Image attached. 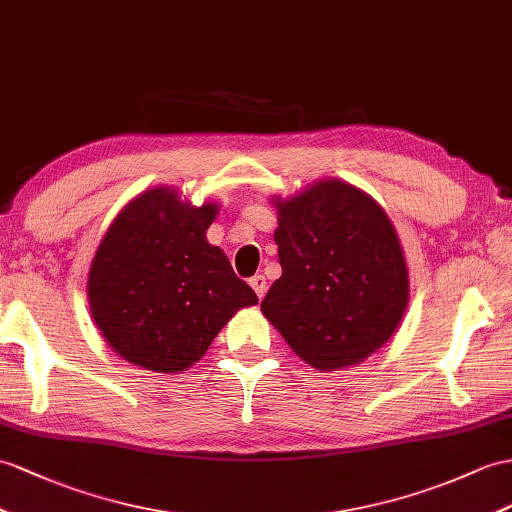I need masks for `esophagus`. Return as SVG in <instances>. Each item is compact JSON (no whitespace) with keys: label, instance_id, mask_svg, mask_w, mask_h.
<instances>
[{"label":"esophagus","instance_id":"esophagus-1","mask_svg":"<svg viewBox=\"0 0 512 512\" xmlns=\"http://www.w3.org/2000/svg\"><path fill=\"white\" fill-rule=\"evenodd\" d=\"M249 284H252V289L256 291V295H258L260 299L265 297V293H267V280H265L263 273H258V276H254L252 280H249Z\"/></svg>","mask_w":512,"mask_h":512}]
</instances>
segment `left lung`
Segmentation results:
<instances>
[{"mask_svg": "<svg viewBox=\"0 0 512 512\" xmlns=\"http://www.w3.org/2000/svg\"><path fill=\"white\" fill-rule=\"evenodd\" d=\"M278 206L282 276L265 317L310 367L363 363L391 339L408 304V271L393 223L369 195L323 180Z\"/></svg>", "mask_w": 512, "mask_h": 512, "instance_id": "obj_1", "label": "left lung"}]
</instances>
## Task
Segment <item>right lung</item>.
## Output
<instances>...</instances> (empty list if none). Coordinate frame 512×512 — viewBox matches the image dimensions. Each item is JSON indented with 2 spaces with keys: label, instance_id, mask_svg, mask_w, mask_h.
<instances>
[{
  "label": "right lung",
  "instance_id": "obj_1",
  "mask_svg": "<svg viewBox=\"0 0 512 512\" xmlns=\"http://www.w3.org/2000/svg\"><path fill=\"white\" fill-rule=\"evenodd\" d=\"M217 204H182L171 189L139 195L112 221L89 273L91 315L128 363L180 373L239 308L258 302L206 241Z\"/></svg>",
  "mask_w": 512,
  "mask_h": 512
}]
</instances>
